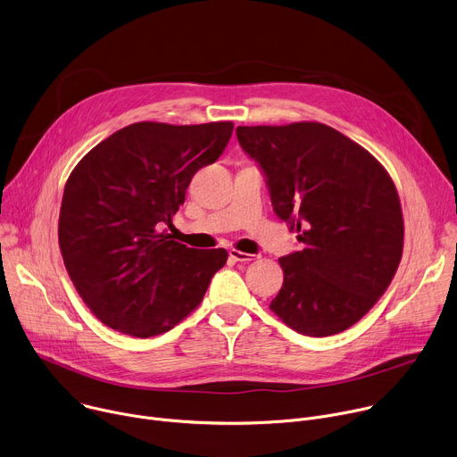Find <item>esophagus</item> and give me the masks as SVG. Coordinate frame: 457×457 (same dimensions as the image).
<instances>
[{
    "mask_svg": "<svg viewBox=\"0 0 457 457\" xmlns=\"http://www.w3.org/2000/svg\"><path fill=\"white\" fill-rule=\"evenodd\" d=\"M229 256L235 260V262H253V260L256 258V254L244 253V251H238V249H229Z\"/></svg>",
    "mask_w": 457,
    "mask_h": 457,
    "instance_id": "1",
    "label": "esophagus"
}]
</instances>
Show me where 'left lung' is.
Here are the masks:
<instances>
[{"label":"left lung","mask_w":457,"mask_h":457,"mask_svg":"<svg viewBox=\"0 0 457 457\" xmlns=\"http://www.w3.org/2000/svg\"><path fill=\"white\" fill-rule=\"evenodd\" d=\"M237 139L264 170L275 213L303 244L278 260L284 286L270 309L305 337L349 329L402 262L405 226L393 179L363 146L321 122L238 126Z\"/></svg>","instance_id":"1"}]
</instances>
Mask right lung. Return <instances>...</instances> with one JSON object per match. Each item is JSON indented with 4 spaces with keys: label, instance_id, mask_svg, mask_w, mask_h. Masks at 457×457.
Masks as SVG:
<instances>
[{
    "label": "right lung",
    "instance_id": "add662e5",
    "mask_svg": "<svg viewBox=\"0 0 457 457\" xmlns=\"http://www.w3.org/2000/svg\"><path fill=\"white\" fill-rule=\"evenodd\" d=\"M231 120L134 122L94 146L61 201L59 249L87 307L137 338L173 329L199 307L228 251L187 247L161 226L184 204L191 177L213 164Z\"/></svg>",
    "mask_w": 457,
    "mask_h": 457
}]
</instances>
